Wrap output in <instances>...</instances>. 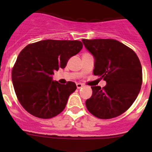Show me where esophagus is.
<instances>
[{"mask_svg": "<svg viewBox=\"0 0 152 152\" xmlns=\"http://www.w3.org/2000/svg\"><path fill=\"white\" fill-rule=\"evenodd\" d=\"M76 86H77V89H80V88H82L84 85H83L82 84H80V83H77V84H76Z\"/></svg>", "mask_w": 152, "mask_h": 152, "instance_id": "34e87169", "label": "esophagus"}]
</instances>
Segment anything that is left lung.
<instances>
[{"mask_svg":"<svg viewBox=\"0 0 152 152\" xmlns=\"http://www.w3.org/2000/svg\"><path fill=\"white\" fill-rule=\"evenodd\" d=\"M95 58L94 75L107 85L92 86L93 94L86 100L92 115L108 119L120 116L134 103L142 84V68L139 57L129 47L111 39H82Z\"/></svg>","mask_w":152,"mask_h":152,"instance_id":"left-lung-1","label":"left lung"}]
</instances>
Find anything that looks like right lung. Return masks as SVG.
I'll return each instance as SVG.
<instances>
[{
	"mask_svg": "<svg viewBox=\"0 0 152 152\" xmlns=\"http://www.w3.org/2000/svg\"><path fill=\"white\" fill-rule=\"evenodd\" d=\"M83 47L78 40L46 39L29 44L19 54L12 69V81L19 102L29 113L50 119L61 113L75 83L53 81L55 71L66 66L68 59Z\"/></svg>",
	"mask_w": 152,
	"mask_h": 152,
	"instance_id": "obj_1",
	"label": "right lung"
}]
</instances>
